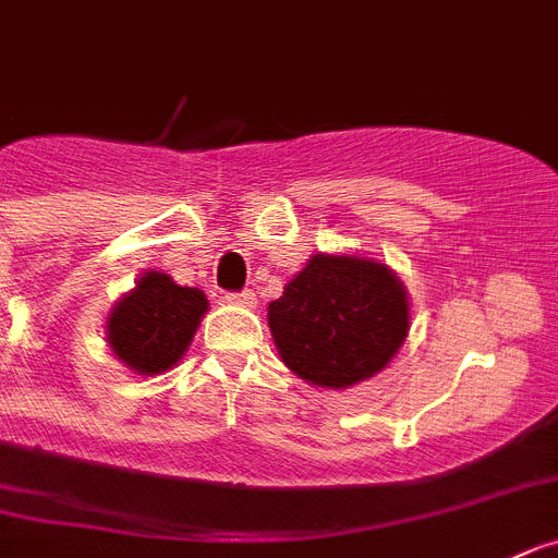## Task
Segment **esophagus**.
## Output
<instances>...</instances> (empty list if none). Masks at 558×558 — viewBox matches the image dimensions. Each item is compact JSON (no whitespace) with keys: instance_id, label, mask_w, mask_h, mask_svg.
<instances>
[{"instance_id":"obj_1","label":"esophagus","mask_w":558,"mask_h":558,"mask_svg":"<svg viewBox=\"0 0 558 558\" xmlns=\"http://www.w3.org/2000/svg\"><path fill=\"white\" fill-rule=\"evenodd\" d=\"M223 299H227L229 304L254 306V293H252V290H240V293H223Z\"/></svg>"}]
</instances>
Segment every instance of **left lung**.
<instances>
[{
  "label": "left lung",
  "instance_id": "8db88e82",
  "mask_svg": "<svg viewBox=\"0 0 558 558\" xmlns=\"http://www.w3.org/2000/svg\"><path fill=\"white\" fill-rule=\"evenodd\" d=\"M268 324L295 376L340 390L371 379L396 356L409 304L387 265L315 254L282 299L270 301Z\"/></svg>",
  "mask_w": 558,
  "mask_h": 558
}]
</instances>
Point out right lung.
I'll return each mask as SVG.
<instances>
[{"instance_id": "obj_1", "label": "right lung", "mask_w": 558, "mask_h": 558, "mask_svg": "<svg viewBox=\"0 0 558 558\" xmlns=\"http://www.w3.org/2000/svg\"><path fill=\"white\" fill-rule=\"evenodd\" d=\"M207 299L198 288H179L168 274L149 270L119 301L107 320L110 349L137 373L168 371L191 345Z\"/></svg>"}]
</instances>
